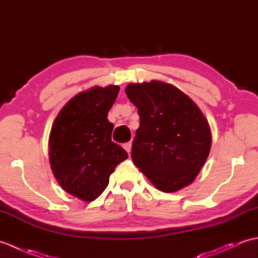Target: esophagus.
Segmentation results:
<instances>
[{
    "mask_svg": "<svg viewBox=\"0 0 258 258\" xmlns=\"http://www.w3.org/2000/svg\"><path fill=\"white\" fill-rule=\"evenodd\" d=\"M123 147H124V150L130 154L131 150H132V143H131V142H128V143H125V144L123 145Z\"/></svg>",
    "mask_w": 258,
    "mask_h": 258,
    "instance_id": "esophagus-1",
    "label": "esophagus"
}]
</instances>
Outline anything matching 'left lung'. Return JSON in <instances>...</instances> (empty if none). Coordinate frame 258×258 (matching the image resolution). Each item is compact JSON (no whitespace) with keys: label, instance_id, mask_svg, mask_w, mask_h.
<instances>
[{"label":"left lung","instance_id":"8db88e82","mask_svg":"<svg viewBox=\"0 0 258 258\" xmlns=\"http://www.w3.org/2000/svg\"><path fill=\"white\" fill-rule=\"evenodd\" d=\"M138 107L140 126L132 160L157 189L173 193L194 182L212 145L207 118L173 84L152 80L125 87Z\"/></svg>","mask_w":258,"mask_h":258}]
</instances>
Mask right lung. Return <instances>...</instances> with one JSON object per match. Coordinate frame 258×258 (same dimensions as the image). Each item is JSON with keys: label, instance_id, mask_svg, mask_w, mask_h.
<instances>
[{"label": "right lung", "instance_id": "right-lung-1", "mask_svg": "<svg viewBox=\"0 0 258 258\" xmlns=\"http://www.w3.org/2000/svg\"><path fill=\"white\" fill-rule=\"evenodd\" d=\"M118 85L93 86L65 104L53 122L48 160L62 189L83 202H92L107 187L111 174L127 153L111 140L107 119Z\"/></svg>", "mask_w": 258, "mask_h": 258}]
</instances>
